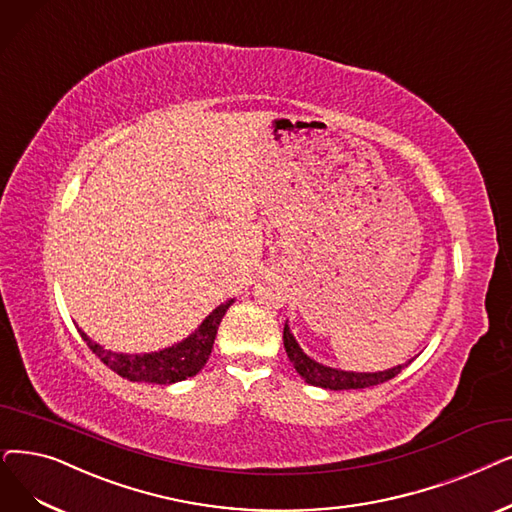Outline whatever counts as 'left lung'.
Wrapping results in <instances>:
<instances>
[{
  "mask_svg": "<svg viewBox=\"0 0 512 512\" xmlns=\"http://www.w3.org/2000/svg\"><path fill=\"white\" fill-rule=\"evenodd\" d=\"M284 349L288 360L295 366V370L301 374V379L307 385L314 387H322V389H330V391H343V389H366V387H374L381 385L389 379H393L395 374L402 372L412 360H408L406 364L393 366L389 370H379V372H353V370H341V368H332V366H324L320 362H316L314 358L299 347L297 339L293 337L291 328H288V322L284 324Z\"/></svg>",
  "mask_w": 512,
  "mask_h": 512,
  "instance_id": "8db88e82",
  "label": "left lung"
}]
</instances>
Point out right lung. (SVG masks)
Returning a JSON list of instances; mask_svg holds the SVG:
<instances>
[{"mask_svg":"<svg viewBox=\"0 0 512 512\" xmlns=\"http://www.w3.org/2000/svg\"><path fill=\"white\" fill-rule=\"evenodd\" d=\"M232 303L234 299L215 307L201 322V326H198L184 341L159 351H150V353L110 351V349H104L100 343L92 341L81 328L77 330L81 339L87 343V347H90L110 370L123 376V379L133 383L171 385V383L186 381L188 376H194L203 370V366L207 364L211 355L219 322L226 316V311Z\"/></svg>","mask_w":512,"mask_h":512,"instance_id":"right-lung-1","label":"right lung"}]
</instances>
